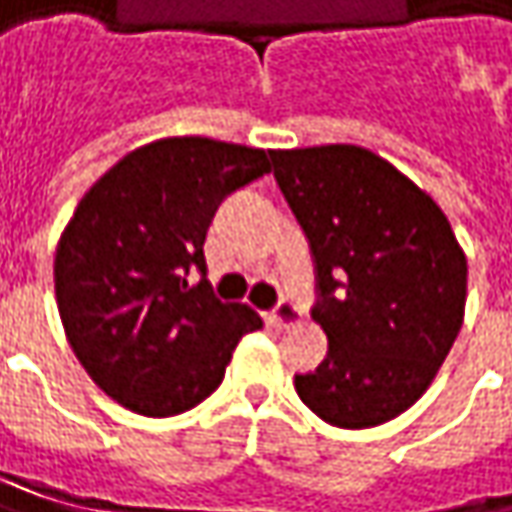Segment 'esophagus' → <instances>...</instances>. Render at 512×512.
<instances>
[{
    "instance_id": "1",
    "label": "esophagus",
    "mask_w": 512,
    "mask_h": 512,
    "mask_svg": "<svg viewBox=\"0 0 512 512\" xmlns=\"http://www.w3.org/2000/svg\"><path fill=\"white\" fill-rule=\"evenodd\" d=\"M271 320H274L276 326L288 329V326H294V323L300 320V309H297L291 300H279V303H276V309L271 311Z\"/></svg>"
}]
</instances>
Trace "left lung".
I'll list each match as a JSON object with an SVG mask.
<instances>
[{
  "instance_id": "8db88e82",
  "label": "left lung",
  "mask_w": 512,
  "mask_h": 512,
  "mask_svg": "<svg viewBox=\"0 0 512 512\" xmlns=\"http://www.w3.org/2000/svg\"><path fill=\"white\" fill-rule=\"evenodd\" d=\"M271 163L309 238L311 317L329 338L294 387L329 425H382L420 399L455 344L466 256L443 209L367 148L271 151Z\"/></svg>"
}]
</instances>
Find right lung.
<instances>
[{
    "mask_svg": "<svg viewBox=\"0 0 512 512\" xmlns=\"http://www.w3.org/2000/svg\"><path fill=\"white\" fill-rule=\"evenodd\" d=\"M259 148L174 136L136 148L81 198L55 253L57 311L107 396L145 417L183 414L221 384L256 311L221 303L203 241L227 195L268 174Z\"/></svg>",
    "mask_w": 512,
    "mask_h": 512,
    "instance_id": "obj_1",
    "label": "right lung"
}]
</instances>
